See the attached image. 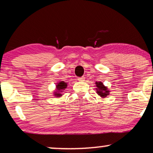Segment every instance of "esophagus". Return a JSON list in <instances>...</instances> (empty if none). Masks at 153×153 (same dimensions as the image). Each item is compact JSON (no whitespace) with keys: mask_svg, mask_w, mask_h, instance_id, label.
Masks as SVG:
<instances>
[{"mask_svg":"<svg viewBox=\"0 0 153 153\" xmlns=\"http://www.w3.org/2000/svg\"><path fill=\"white\" fill-rule=\"evenodd\" d=\"M78 80L79 81H84L85 80V77L84 76H82V77H79L78 78Z\"/></svg>","mask_w":153,"mask_h":153,"instance_id":"obj_1","label":"esophagus"}]
</instances>
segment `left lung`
Listing matches in <instances>:
<instances>
[{
  "instance_id": "left-lung-1",
  "label": "left lung",
  "mask_w": 153,
  "mask_h": 153,
  "mask_svg": "<svg viewBox=\"0 0 153 153\" xmlns=\"http://www.w3.org/2000/svg\"><path fill=\"white\" fill-rule=\"evenodd\" d=\"M96 93L98 96H100L101 98H105L107 96H108L110 94V91H109V88L108 87L105 86L103 84L102 82L101 81H96Z\"/></svg>"
}]
</instances>
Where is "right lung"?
I'll return each instance as SVG.
<instances>
[{
	"mask_svg": "<svg viewBox=\"0 0 153 153\" xmlns=\"http://www.w3.org/2000/svg\"><path fill=\"white\" fill-rule=\"evenodd\" d=\"M67 84L66 82H65L64 81H58V82L56 83V85H55V91L53 92V96L56 98H59L62 96V92H64L63 91H65V89L67 88Z\"/></svg>",
	"mask_w": 153,
	"mask_h": 153,
	"instance_id": "1",
	"label": "right lung"
}]
</instances>
